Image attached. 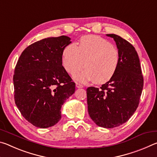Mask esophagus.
Segmentation results:
<instances>
[{
	"label": "esophagus",
	"mask_w": 157,
	"mask_h": 157,
	"mask_svg": "<svg viewBox=\"0 0 157 157\" xmlns=\"http://www.w3.org/2000/svg\"><path fill=\"white\" fill-rule=\"evenodd\" d=\"M75 85H76L77 88H83V87H84V85H82V84H79V83H78V82H77Z\"/></svg>",
	"instance_id": "esophagus-1"
}]
</instances>
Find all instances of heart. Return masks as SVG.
<instances>
[{"label": "heart", "mask_w": 157, "mask_h": 157, "mask_svg": "<svg viewBox=\"0 0 157 157\" xmlns=\"http://www.w3.org/2000/svg\"><path fill=\"white\" fill-rule=\"evenodd\" d=\"M119 63L118 50L109 41L94 35L82 36L78 46L68 45L62 55L63 68L71 75H75L85 64L86 68L75 77L82 82L94 80L96 84L106 83L115 75Z\"/></svg>", "instance_id": "obj_1"}]
</instances>
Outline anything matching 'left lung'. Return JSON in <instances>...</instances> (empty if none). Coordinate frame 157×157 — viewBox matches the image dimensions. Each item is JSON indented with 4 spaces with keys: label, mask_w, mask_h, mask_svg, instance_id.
<instances>
[{
    "label": "left lung",
    "mask_w": 157,
    "mask_h": 157,
    "mask_svg": "<svg viewBox=\"0 0 157 157\" xmlns=\"http://www.w3.org/2000/svg\"><path fill=\"white\" fill-rule=\"evenodd\" d=\"M116 41L120 63L115 75L100 89H86L89 114L97 125L113 128L131 118L139 104L143 77L138 54L132 45L114 34H108Z\"/></svg>",
    "instance_id": "1"
}]
</instances>
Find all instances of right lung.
I'll use <instances>...</instances> for the list:
<instances>
[{
	"label": "right lung",
	"instance_id": "1",
	"mask_svg": "<svg viewBox=\"0 0 157 157\" xmlns=\"http://www.w3.org/2000/svg\"><path fill=\"white\" fill-rule=\"evenodd\" d=\"M66 36L34 42L23 50L13 77L14 101L29 123L47 128L61 119V108L75 91V83L62 66Z\"/></svg>",
	"mask_w": 157,
	"mask_h": 157
}]
</instances>
